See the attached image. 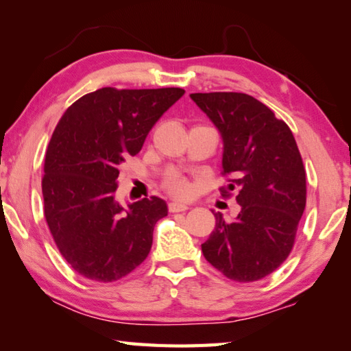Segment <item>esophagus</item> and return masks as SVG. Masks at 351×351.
Returning <instances> with one entry per match:
<instances>
[{
    "label": "esophagus",
    "mask_w": 351,
    "mask_h": 351,
    "mask_svg": "<svg viewBox=\"0 0 351 351\" xmlns=\"http://www.w3.org/2000/svg\"><path fill=\"white\" fill-rule=\"evenodd\" d=\"M189 206L187 204H182V203H176V201H171V203L169 204V210L170 212H184L187 210Z\"/></svg>",
    "instance_id": "obj_1"
}]
</instances>
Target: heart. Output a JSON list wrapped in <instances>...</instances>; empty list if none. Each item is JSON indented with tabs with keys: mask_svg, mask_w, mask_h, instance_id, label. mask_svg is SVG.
I'll use <instances>...</instances> for the list:
<instances>
[{
	"mask_svg": "<svg viewBox=\"0 0 351 351\" xmlns=\"http://www.w3.org/2000/svg\"><path fill=\"white\" fill-rule=\"evenodd\" d=\"M164 184L165 189H167L171 195H175V197H187L190 193V184L187 182L186 178H182L178 173L169 175Z\"/></svg>",
	"mask_w": 351,
	"mask_h": 351,
	"instance_id": "b5f03b06",
	"label": "heart"
}]
</instances>
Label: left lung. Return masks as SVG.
<instances>
[{
	"instance_id": "8db88e82",
	"label": "left lung",
	"mask_w": 351,
	"mask_h": 351,
	"mask_svg": "<svg viewBox=\"0 0 351 351\" xmlns=\"http://www.w3.org/2000/svg\"><path fill=\"white\" fill-rule=\"evenodd\" d=\"M190 97L223 138V176L241 210L234 221L215 215L201 249L230 280L247 283L274 272L294 246L306 204V173L289 127L243 93H195Z\"/></svg>"
}]
</instances>
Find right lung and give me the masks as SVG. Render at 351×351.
Listing matches in <instances>:
<instances>
[{
	"label": "right lung",
	"instance_id": "right-lung-1",
	"mask_svg": "<svg viewBox=\"0 0 351 351\" xmlns=\"http://www.w3.org/2000/svg\"><path fill=\"white\" fill-rule=\"evenodd\" d=\"M182 88H100L64 111L45 156L41 192L45 218L71 268L96 282L125 277L147 258L158 219L167 204L142 198L117 203L119 165L141 152L158 119Z\"/></svg>",
	"mask_w": 351,
	"mask_h": 351
}]
</instances>
